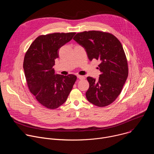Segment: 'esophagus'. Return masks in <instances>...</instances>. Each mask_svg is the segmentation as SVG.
Returning a JSON list of instances; mask_svg holds the SVG:
<instances>
[{"label":"esophagus","mask_w":154,"mask_h":154,"mask_svg":"<svg viewBox=\"0 0 154 154\" xmlns=\"http://www.w3.org/2000/svg\"><path fill=\"white\" fill-rule=\"evenodd\" d=\"M77 77L78 79H80V80H82V79H85V77H84L83 76H82V75H77Z\"/></svg>","instance_id":"obj_1"}]
</instances>
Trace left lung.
Instances as JSON below:
<instances>
[{
    "mask_svg": "<svg viewBox=\"0 0 154 154\" xmlns=\"http://www.w3.org/2000/svg\"><path fill=\"white\" fill-rule=\"evenodd\" d=\"M73 39L84 48L90 61L96 59L100 62L99 80L87 77L90 87L86 99L99 107L111 104L120 94L128 74L121 42L111 33L96 30L78 33Z\"/></svg>",
    "mask_w": 154,
    "mask_h": 154,
    "instance_id": "8db88e82",
    "label": "left lung"
}]
</instances>
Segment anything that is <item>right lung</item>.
I'll use <instances>...</instances> for the list:
<instances>
[{
  "label": "right lung",
  "mask_w": 154,
  "mask_h": 154,
  "mask_svg": "<svg viewBox=\"0 0 154 154\" xmlns=\"http://www.w3.org/2000/svg\"><path fill=\"white\" fill-rule=\"evenodd\" d=\"M75 32L40 35L26 53L23 68L29 90L39 103L55 109L66 100L77 77L55 74L53 66L58 50L70 41Z\"/></svg>",
  "instance_id": "obj_1"
}]
</instances>
